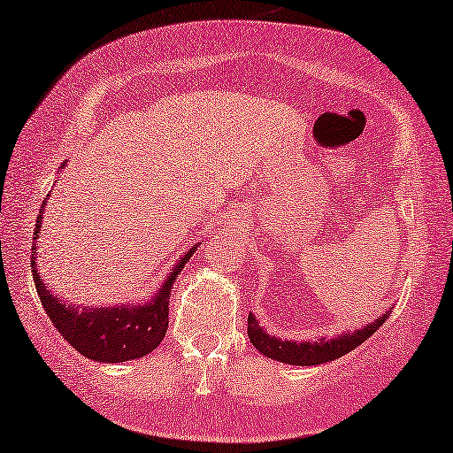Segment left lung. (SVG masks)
Instances as JSON below:
<instances>
[{"instance_id":"left-lung-1","label":"left lung","mask_w":453,"mask_h":453,"mask_svg":"<svg viewBox=\"0 0 453 453\" xmlns=\"http://www.w3.org/2000/svg\"><path fill=\"white\" fill-rule=\"evenodd\" d=\"M391 314V310H387L385 314L379 316L374 322L363 326V328L346 330L342 334H336V336H319L318 340H281L277 338L275 334H269L259 319L255 318L253 311L249 314V340L257 350H259L263 357L271 360H277V363L283 365H294V366H316L330 363V360H336L344 357L354 348L360 346L366 338H371L374 332H377L385 319Z\"/></svg>"}]
</instances>
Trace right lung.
I'll return each instance as SVG.
<instances>
[{"label": "right lung", "mask_w": 453, "mask_h": 453, "mask_svg": "<svg viewBox=\"0 0 453 453\" xmlns=\"http://www.w3.org/2000/svg\"><path fill=\"white\" fill-rule=\"evenodd\" d=\"M66 162H62L60 170ZM50 196V194H48ZM48 200V198H46ZM46 200L40 206L36 219L34 241L42 231V217H44ZM198 242L192 245L176 261L170 273L164 277L162 285L151 297L134 303H111V305H79L66 302L60 296H54L38 273L36 242L32 247V275L36 285L38 297L44 305L50 322L65 336L74 350L95 363H125V360L142 358L156 350L168 330V303L172 288L180 271L184 269L188 259L196 253Z\"/></svg>", "instance_id": "1"}]
</instances>
